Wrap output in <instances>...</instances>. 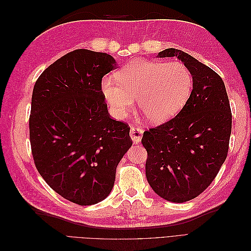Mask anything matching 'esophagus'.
I'll use <instances>...</instances> for the list:
<instances>
[{"mask_svg": "<svg viewBox=\"0 0 251 251\" xmlns=\"http://www.w3.org/2000/svg\"><path fill=\"white\" fill-rule=\"evenodd\" d=\"M142 134H143V130L138 126H132L130 130V135L131 138L133 140L134 143H138L141 141L142 138Z\"/></svg>", "mask_w": 251, "mask_h": 251, "instance_id": "obj_1", "label": "esophagus"}]
</instances>
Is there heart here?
I'll return each instance as SVG.
<instances>
[{"mask_svg":"<svg viewBox=\"0 0 251 251\" xmlns=\"http://www.w3.org/2000/svg\"><path fill=\"white\" fill-rule=\"evenodd\" d=\"M193 86L192 72L183 63L137 59L119 70L116 78L104 77L101 91L116 117H125L137 98L143 115L159 124L184 107Z\"/></svg>","mask_w":251,"mask_h":251,"instance_id":"heart-1","label":"heart"}]
</instances>
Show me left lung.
Returning <instances> with one entry per match:
<instances>
[{"label": "left lung", "instance_id": "left-lung-1", "mask_svg": "<svg viewBox=\"0 0 251 251\" xmlns=\"http://www.w3.org/2000/svg\"><path fill=\"white\" fill-rule=\"evenodd\" d=\"M178 57L192 72L193 91L174 118L143 133L147 179L161 198L182 203L198 197L227 157L231 110L224 81L209 67L178 49L158 57Z\"/></svg>", "mask_w": 251, "mask_h": 251}]
</instances>
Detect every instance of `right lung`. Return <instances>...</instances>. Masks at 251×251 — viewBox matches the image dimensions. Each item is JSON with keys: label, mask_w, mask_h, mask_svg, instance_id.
<instances>
[{"label": "right lung", "mask_w": 251, "mask_h": 251, "mask_svg": "<svg viewBox=\"0 0 251 251\" xmlns=\"http://www.w3.org/2000/svg\"><path fill=\"white\" fill-rule=\"evenodd\" d=\"M115 66L107 53L77 49L51 64L33 88L34 164L53 191L78 205L107 198L132 146L130 126L111 118L101 91L102 77Z\"/></svg>", "instance_id": "right-lung-1"}]
</instances>
